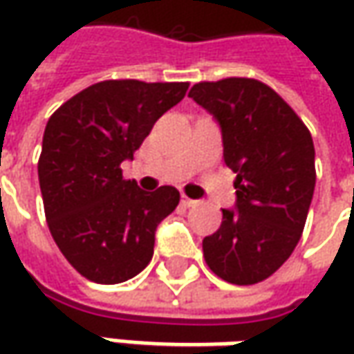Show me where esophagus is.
<instances>
[{"label": "esophagus", "instance_id": "obj_1", "mask_svg": "<svg viewBox=\"0 0 354 354\" xmlns=\"http://www.w3.org/2000/svg\"><path fill=\"white\" fill-rule=\"evenodd\" d=\"M181 205H183V207H195V205H197V201H195V198H189V197H181Z\"/></svg>", "mask_w": 354, "mask_h": 354}]
</instances>
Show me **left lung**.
<instances>
[{
  "label": "left lung",
  "instance_id": "obj_1",
  "mask_svg": "<svg viewBox=\"0 0 354 354\" xmlns=\"http://www.w3.org/2000/svg\"><path fill=\"white\" fill-rule=\"evenodd\" d=\"M189 98L214 116L225 163L236 173V205L205 236L207 266L228 283L270 278L297 246L315 189V147L276 90L254 78L198 82Z\"/></svg>",
  "mask_w": 354,
  "mask_h": 354
}]
</instances>
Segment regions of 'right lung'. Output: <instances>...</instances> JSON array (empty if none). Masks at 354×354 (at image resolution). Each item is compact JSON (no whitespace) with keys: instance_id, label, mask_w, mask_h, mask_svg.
I'll list each match as a JSON object with an SVG mask.
<instances>
[{"instance_id":"add662e5","label":"right lung","mask_w":354,"mask_h":354,"mask_svg":"<svg viewBox=\"0 0 354 354\" xmlns=\"http://www.w3.org/2000/svg\"><path fill=\"white\" fill-rule=\"evenodd\" d=\"M189 82H96L48 118L39 185L50 234L80 276L122 283L149 264L157 225L179 191L153 193L122 177L159 118L185 98Z\"/></svg>"}]
</instances>
